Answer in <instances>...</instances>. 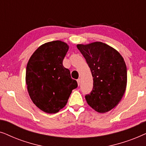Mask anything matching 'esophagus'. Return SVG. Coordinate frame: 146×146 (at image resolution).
Instances as JSON below:
<instances>
[{"mask_svg": "<svg viewBox=\"0 0 146 146\" xmlns=\"http://www.w3.org/2000/svg\"><path fill=\"white\" fill-rule=\"evenodd\" d=\"M77 82H78V86L80 85V83H81V79L79 78L77 80Z\"/></svg>", "mask_w": 146, "mask_h": 146, "instance_id": "34e87169", "label": "esophagus"}]
</instances>
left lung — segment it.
I'll return each mask as SVG.
<instances>
[{"label": "left lung", "mask_w": 146, "mask_h": 146, "mask_svg": "<svg viewBox=\"0 0 146 146\" xmlns=\"http://www.w3.org/2000/svg\"><path fill=\"white\" fill-rule=\"evenodd\" d=\"M93 77V88L85 98L99 113L107 112L121 100L127 84V68L118 52L101 42L78 44Z\"/></svg>", "instance_id": "left-lung-1"}]
</instances>
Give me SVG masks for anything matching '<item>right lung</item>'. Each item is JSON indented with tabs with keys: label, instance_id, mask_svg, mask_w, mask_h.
Returning <instances> with one entry per match:
<instances>
[{
	"label": "right lung",
	"instance_id": "obj_1",
	"mask_svg": "<svg viewBox=\"0 0 146 146\" xmlns=\"http://www.w3.org/2000/svg\"><path fill=\"white\" fill-rule=\"evenodd\" d=\"M68 48L60 40L45 43L36 50L27 64L28 92L33 103L44 112L59 111L78 87L76 80L62 64Z\"/></svg>",
	"mask_w": 146,
	"mask_h": 146
}]
</instances>
